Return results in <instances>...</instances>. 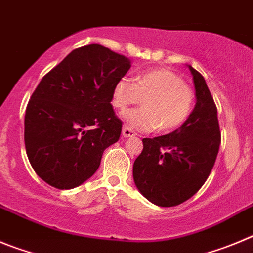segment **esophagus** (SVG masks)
Returning a JSON list of instances; mask_svg holds the SVG:
<instances>
[{
	"instance_id": "obj_1",
	"label": "esophagus",
	"mask_w": 253,
	"mask_h": 253,
	"mask_svg": "<svg viewBox=\"0 0 253 253\" xmlns=\"http://www.w3.org/2000/svg\"><path fill=\"white\" fill-rule=\"evenodd\" d=\"M137 133H136L135 131H132V128H129L128 126H125L124 129H122V136L124 137H133V136H136Z\"/></svg>"
}]
</instances>
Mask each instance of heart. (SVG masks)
Wrapping results in <instances>:
<instances>
[{
    "mask_svg": "<svg viewBox=\"0 0 253 253\" xmlns=\"http://www.w3.org/2000/svg\"><path fill=\"white\" fill-rule=\"evenodd\" d=\"M142 99L143 108L125 113L129 128L141 132L160 128L169 132L183 126L192 115L195 94L180 76L164 68L141 73L136 83L121 78L113 88L112 103L120 111Z\"/></svg>",
    "mask_w": 253,
    "mask_h": 253,
    "instance_id": "heart-1",
    "label": "heart"
}]
</instances>
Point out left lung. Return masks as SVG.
Returning a JSON list of instances; mask_svg holds the SVG:
<instances>
[{
  "mask_svg": "<svg viewBox=\"0 0 253 253\" xmlns=\"http://www.w3.org/2000/svg\"><path fill=\"white\" fill-rule=\"evenodd\" d=\"M197 103L180 128L142 138L143 149L133 163V180L141 194L159 207L184 203L208 179L220 145L217 106L203 76L189 65Z\"/></svg>",
  "mask_w": 253,
  "mask_h": 253,
  "instance_id": "left-lung-1",
  "label": "left lung"
}]
</instances>
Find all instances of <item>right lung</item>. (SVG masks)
I'll return each mask as SVG.
<instances>
[{"instance_id":"obj_1","label":"right lung","mask_w":253,"mask_h":253,"mask_svg":"<svg viewBox=\"0 0 253 253\" xmlns=\"http://www.w3.org/2000/svg\"><path fill=\"white\" fill-rule=\"evenodd\" d=\"M129 68L125 55L89 44L42 77L27 103L24 138L29 161L45 183L72 189L97 171L104 150L121 136L111 102Z\"/></svg>"}]
</instances>
